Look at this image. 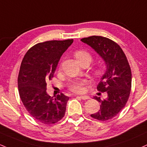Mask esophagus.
Masks as SVG:
<instances>
[{"label":"esophagus","mask_w":147,"mask_h":147,"mask_svg":"<svg viewBox=\"0 0 147 147\" xmlns=\"http://www.w3.org/2000/svg\"><path fill=\"white\" fill-rule=\"evenodd\" d=\"M80 98H82V100H88L90 98L89 96H80Z\"/></svg>","instance_id":"1"}]
</instances>
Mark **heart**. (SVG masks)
Returning a JSON list of instances; mask_svg holds the SVG:
<instances>
[{
  "instance_id": "b5f03b06",
  "label": "heart",
  "mask_w": 147,
  "mask_h": 147,
  "mask_svg": "<svg viewBox=\"0 0 147 147\" xmlns=\"http://www.w3.org/2000/svg\"><path fill=\"white\" fill-rule=\"evenodd\" d=\"M75 58L79 62H82V61L87 60L89 63H91L92 57L91 55L88 52L84 50H79L75 52ZM102 72V68L101 67H98V68L95 70V75H99ZM87 83L86 80H77L75 81L72 82L69 85V88L72 91L75 92V93H82L84 91V85Z\"/></svg>"
}]
</instances>
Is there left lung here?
I'll use <instances>...</instances> for the list:
<instances>
[{"mask_svg": "<svg viewBox=\"0 0 147 147\" xmlns=\"http://www.w3.org/2000/svg\"><path fill=\"white\" fill-rule=\"evenodd\" d=\"M81 41L91 47L106 65L97 88L107 92V97L103 100L98 96L93 97L100 102V108L91 117L100 121L109 120L119 114L128 100L132 82L130 65L121 48L109 38L93 35L82 38Z\"/></svg>", "mask_w": 147, "mask_h": 147, "instance_id": "left-lung-1", "label": "left lung"}]
</instances>
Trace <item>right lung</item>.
I'll return each instance as SVG.
<instances>
[{
	"instance_id": "1",
	"label": "right lung",
	"mask_w": 147,
	"mask_h": 147,
	"mask_svg": "<svg viewBox=\"0 0 147 147\" xmlns=\"http://www.w3.org/2000/svg\"><path fill=\"white\" fill-rule=\"evenodd\" d=\"M73 40H51L32 47L24 56L18 76L19 96L32 117L45 124L64 117L69 98L63 93L51 97L47 83L51 80L61 56Z\"/></svg>"
}]
</instances>
